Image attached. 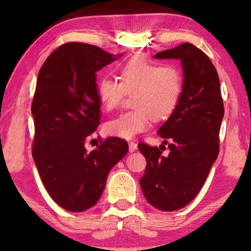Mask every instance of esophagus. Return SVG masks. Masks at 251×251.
Listing matches in <instances>:
<instances>
[{
	"mask_svg": "<svg viewBox=\"0 0 251 251\" xmlns=\"http://www.w3.org/2000/svg\"><path fill=\"white\" fill-rule=\"evenodd\" d=\"M128 145H129V152H134L135 151H137V144L136 143L129 142Z\"/></svg>",
	"mask_w": 251,
	"mask_h": 251,
	"instance_id": "1",
	"label": "esophagus"
}]
</instances>
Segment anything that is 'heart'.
I'll use <instances>...</instances> for the list:
<instances>
[{
  "label": "heart",
  "mask_w": 251,
  "mask_h": 251,
  "mask_svg": "<svg viewBox=\"0 0 251 251\" xmlns=\"http://www.w3.org/2000/svg\"><path fill=\"white\" fill-rule=\"evenodd\" d=\"M120 80L104 77L97 84V96L106 110L116 108L126 93L134 94V109L106 123L107 135L131 139L150 127L151 117L165 120L176 108L182 86L177 66L160 65L146 57L133 58L121 70Z\"/></svg>",
  "instance_id": "1"
}]
</instances>
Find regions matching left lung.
Segmentation results:
<instances>
[{"mask_svg":"<svg viewBox=\"0 0 251 251\" xmlns=\"http://www.w3.org/2000/svg\"><path fill=\"white\" fill-rule=\"evenodd\" d=\"M154 58L179 59L182 86L176 108L157 130L163 144L168 143V156L161 155L158 147L138 144L147 160L139 182L151 206L174 211L196 197L217 159L224 104L217 71L195 45L180 44Z\"/></svg>","mask_w":251,"mask_h":251,"instance_id":"8db88e82","label":"left lung"}]
</instances>
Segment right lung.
<instances>
[{
	"instance_id": "obj_1",
	"label": "right lung",
	"mask_w": 251,
	"mask_h": 251,
	"mask_svg": "<svg viewBox=\"0 0 251 251\" xmlns=\"http://www.w3.org/2000/svg\"><path fill=\"white\" fill-rule=\"evenodd\" d=\"M123 54L67 43L50 55L37 76L33 159L50 196L69 211L95 206L110 169L128 151L127 142L118 137L107 138L91 152L85 148L100 120L96 72Z\"/></svg>"
}]
</instances>
